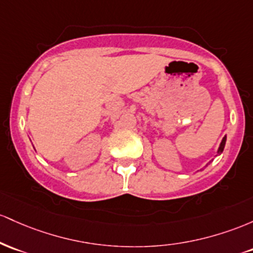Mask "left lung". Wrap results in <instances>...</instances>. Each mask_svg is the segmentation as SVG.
<instances>
[{
  "label": "left lung",
  "instance_id": "left-lung-1",
  "mask_svg": "<svg viewBox=\"0 0 253 253\" xmlns=\"http://www.w3.org/2000/svg\"><path fill=\"white\" fill-rule=\"evenodd\" d=\"M226 141H227V136H225V137L222 138V141H221V143H220V146H218V149H217V154H216V157L217 155H220L221 153L223 152V148H225V144H226ZM212 161V160H211ZM211 161H209V164L211 163ZM209 164H207V166H208Z\"/></svg>",
  "mask_w": 253,
  "mask_h": 253
}]
</instances>
